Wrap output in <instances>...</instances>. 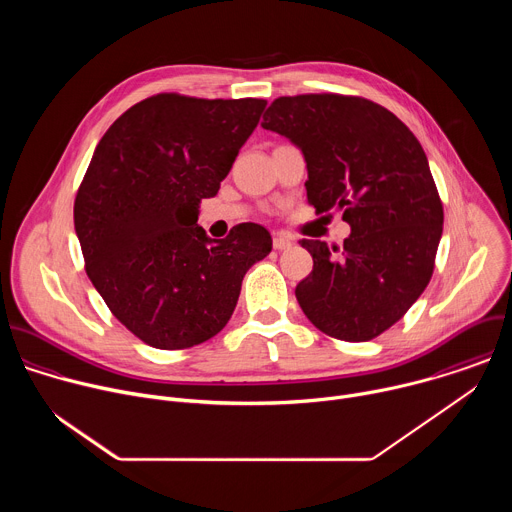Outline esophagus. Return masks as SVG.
Listing matches in <instances>:
<instances>
[{
  "label": "esophagus",
  "instance_id": "obj_1",
  "mask_svg": "<svg viewBox=\"0 0 512 512\" xmlns=\"http://www.w3.org/2000/svg\"><path fill=\"white\" fill-rule=\"evenodd\" d=\"M291 245H294V241H291L287 235H275L273 237V249H277V251H283V249H289Z\"/></svg>",
  "mask_w": 512,
  "mask_h": 512
}]
</instances>
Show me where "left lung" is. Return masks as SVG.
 Segmentation results:
<instances>
[{
  "mask_svg": "<svg viewBox=\"0 0 512 512\" xmlns=\"http://www.w3.org/2000/svg\"><path fill=\"white\" fill-rule=\"evenodd\" d=\"M261 127L302 150L308 202L342 210V249L302 239L314 259L296 287L308 320L324 334L364 342L389 330L427 287L444 208L425 152L409 127L362 97H279Z\"/></svg>",
  "mask_w": 512,
  "mask_h": 512,
  "instance_id": "left-lung-1",
  "label": "left lung"
}]
</instances>
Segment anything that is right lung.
Wrapping results in <instances>:
<instances>
[{
    "label": "right lung",
    "instance_id": "add662e5",
    "mask_svg": "<svg viewBox=\"0 0 512 512\" xmlns=\"http://www.w3.org/2000/svg\"><path fill=\"white\" fill-rule=\"evenodd\" d=\"M267 101L162 93L101 137L75 200L87 275L113 316L162 350L196 346L231 320L245 273L271 251L265 227L227 239L196 225Z\"/></svg>",
    "mask_w": 512,
    "mask_h": 512
}]
</instances>
